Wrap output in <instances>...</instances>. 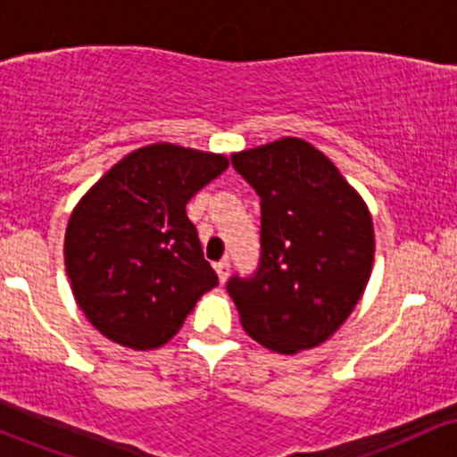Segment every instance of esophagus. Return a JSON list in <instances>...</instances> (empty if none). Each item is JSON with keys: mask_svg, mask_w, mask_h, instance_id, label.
I'll return each mask as SVG.
<instances>
[{"mask_svg": "<svg viewBox=\"0 0 457 457\" xmlns=\"http://www.w3.org/2000/svg\"><path fill=\"white\" fill-rule=\"evenodd\" d=\"M214 270H217V275H219V281H225L229 277V262L228 260H221V262H217V264H214Z\"/></svg>", "mask_w": 457, "mask_h": 457, "instance_id": "esophagus-1", "label": "esophagus"}]
</instances>
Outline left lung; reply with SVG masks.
<instances>
[{
	"label": "left lung",
	"instance_id": "obj_1",
	"mask_svg": "<svg viewBox=\"0 0 457 457\" xmlns=\"http://www.w3.org/2000/svg\"><path fill=\"white\" fill-rule=\"evenodd\" d=\"M260 195V264L228 292L255 342L295 354L327 342L363 295L374 223L359 193L307 141L283 137L232 154Z\"/></svg>",
	"mask_w": 457,
	"mask_h": 457
}]
</instances>
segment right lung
<instances>
[{
  "mask_svg": "<svg viewBox=\"0 0 457 457\" xmlns=\"http://www.w3.org/2000/svg\"><path fill=\"white\" fill-rule=\"evenodd\" d=\"M228 165L223 154L152 144L115 162L81 197L64 262L77 305L104 337L159 348L217 286L187 204Z\"/></svg>",
  "mask_w": 457,
  "mask_h": 457,
  "instance_id": "add662e5",
  "label": "right lung"
}]
</instances>
